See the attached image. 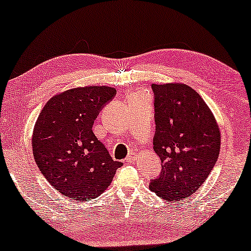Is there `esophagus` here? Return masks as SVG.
Returning <instances> with one entry per match:
<instances>
[{"label": "esophagus", "instance_id": "esophagus-1", "mask_svg": "<svg viewBox=\"0 0 251 251\" xmlns=\"http://www.w3.org/2000/svg\"><path fill=\"white\" fill-rule=\"evenodd\" d=\"M138 158V153L137 152H130L129 155H128V157H126V161H128V163H133L134 160H136Z\"/></svg>", "mask_w": 251, "mask_h": 251}]
</instances>
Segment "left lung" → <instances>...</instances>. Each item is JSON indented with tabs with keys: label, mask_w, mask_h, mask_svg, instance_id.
Here are the masks:
<instances>
[{
	"label": "left lung",
	"mask_w": 251,
	"mask_h": 251,
	"mask_svg": "<svg viewBox=\"0 0 251 251\" xmlns=\"http://www.w3.org/2000/svg\"><path fill=\"white\" fill-rule=\"evenodd\" d=\"M155 94L153 150L163 172L150 190L167 201L199 191L217 163L221 134L202 96L186 84H151Z\"/></svg>",
	"instance_id": "1"
}]
</instances>
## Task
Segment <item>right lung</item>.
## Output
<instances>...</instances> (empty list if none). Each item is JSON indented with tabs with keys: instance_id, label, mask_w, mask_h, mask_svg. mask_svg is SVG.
<instances>
[{
	"instance_id": "add662e5",
	"label": "right lung",
	"mask_w": 251,
	"mask_h": 251,
	"mask_svg": "<svg viewBox=\"0 0 251 251\" xmlns=\"http://www.w3.org/2000/svg\"><path fill=\"white\" fill-rule=\"evenodd\" d=\"M117 90L84 86L64 91L46 103L32 133L34 160L53 188L77 202L98 198L121 163L93 133V123Z\"/></svg>"
}]
</instances>
